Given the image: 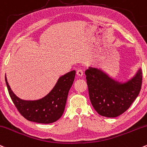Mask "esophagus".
<instances>
[{"label":"esophagus","instance_id":"34e87169","mask_svg":"<svg viewBox=\"0 0 147 147\" xmlns=\"http://www.w3.org/2000/svg\"><path fill=\"white\" fill-rule=\"evenodd\" d=\"M83 70H81V69H79V70H77V76L79 77H82L83 76Z\"/></svg>","mask_w":147,"mask_h":147}]
</instances>
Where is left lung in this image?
Segmentation results:
<instances>
[{
	"label": "left lung",
	"mask_w": 147,
	"mask_h": 147,
	"mask_svg": "<svg viewBox=\"0 0 147 147\" xmlns=\"http://www.w3.org/2000/svg\"><path fill=\"white\" fill-rule=\"evenodd\" d=\"M85 75L92 105L103 117L114 118L123 114L130 107L141 90V68L124 82L114 80L98 67H88Z\"/></svg>",
	"instance_id": "left-lung-1"
}]
</instances>
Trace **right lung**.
<instances>
[{
    "instance_id": "right-lung-1",
    "label": "right lung",
    "mask_w": 147,
    "mask_h": 147,
    "mask_svg": "<svg viewBox=\"0 0 147 147\" xmlns=\"http://www.w3.org/2000/svg\"><path fill=\"white\" fill-rule=\"evenodd\" d=\"M75 73V70H72L59 77L55 86L47 96L35 100H25L17 97L11 89L6 75L5 82L12 102L24 118L35 123H51L63 115Z\"/></svg>"
}]
</instances>
